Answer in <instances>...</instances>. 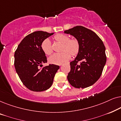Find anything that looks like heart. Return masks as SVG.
Returning a JSON list of instances; mask_svg holds the SVG:
<instances>
[{
	"label": "heart",
	"mask_w": 121,
	"mask_h": 121,
	"mask_svg": "<svg viewBox=\"0 0 121 121\" xmlns=\"http://www.w3.org/2000/svg\"><path fill=\"white\" fill-rule=\"evenodd\" d=\"M54 39L62 43L60 53H55L48 58L49 62L54 64H62L70 59L71 55L75 57L78 54L80 50V43L76 39H69L66 35L59 34L54 36ZM41 49L47 55H50L53 52L52 43L48 39H46L41 43Z\"/></svg>",
	"instance_id": "obj_1"
}]
</instances>
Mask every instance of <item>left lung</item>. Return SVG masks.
Masks as SVG:
<instances>
[{
  "instance_id": "1",
  "label": "left lung",
  "mask_w": 121,
  "mask_h": 121,
  "mask_svg": "<svg viewBox=\"0 0 121 121\" xmlns=\"http://www.w3.org/2000/svg\"><path fill=\"white\" fill-rule=\"evenodd\" d=\"M64 33L74 36L80 43L77 57L70 63V71L67 76L69 82L79 89L93 85L100 78L106 62L103 42L94 31L82 26Z\"/></svg>"
}]
</instances>
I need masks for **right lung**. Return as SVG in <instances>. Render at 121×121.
<instances>
[{"label":"right lung","mask_w":121,"mask_h":121,"mask_svg":"<svg viewBox=\"0 0 121 121\" xmlns=\"http://www.w3.org/2000/svg\"><path fill=\"white\" fill-rule=\"evenodd\" d=\"M54 33L39 31L28 35L18 45L14 54V66L23 84L33 91H43L52 85L58 65L49 64L47 57L41 49L42 41Z\"/></svg>","instance_id":"right-lung-1"}]
</instances>
